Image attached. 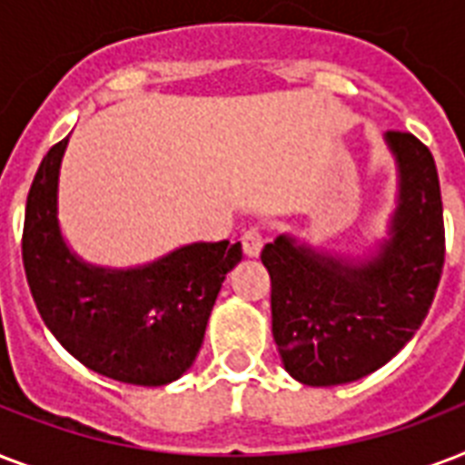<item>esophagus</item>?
I'll return each mask as SVG.
<instances>
[{"instance_id":"esophagus-1","label":"esophagus","mask_w":465,"mask_h":465,"mask_svg":"<svg viewBox=\"0 0 465 465\" xmlns=\"http://www.w3.org/2000/svg\"><path fill=\"white\" fill-rule=\"evenodd\" d=\"M241 243H243V253L246 255H258L262 251V243H265V232L262 226H248L243 236H241Z\"/></svg>"}]
</instances>
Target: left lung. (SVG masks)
I'll return each instance as SVG.
<instances>
[{
  "label": "left lung",
  "instance_id": "obj_1",
  "mask_svg": "<svg viewBox=\"0 0 465 465\" xmlns=\"http://www.w3.org/2000/svg\"><path fill=\"white\" fill-rule=\"evenodd\" d=\"M401 166L393 236L352 268L280 236L262 248L272 335L287 371L309 386L371 374L415 335L444 268V210L432 152L412 133L386 134Z\"/></svg>",
  "mask_w": 465,
  "mask_h": 465
}]
</instances>
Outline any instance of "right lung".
Wrapping results in <instances>:
<instances>
[{
	"mask_svg": "<svg viewBox=\"0 0 465 465\" xmlns=\"http://www.w3.org/2000/svg\"><path fill=\"white\" fill-rule=\"evenodd\" d=\"M57 142L28 190L21 255L33 302L62 347L98 374L163 386L193 364L241 243H193L149 268L108 272L69 253L57 226Z\"/></svg>",
	"mask_w": 465,
	"mask_h": 465,
	"instance_id": "1",
	"label": "right lung"
}]
</instances>
